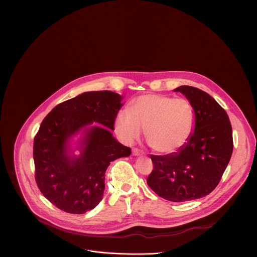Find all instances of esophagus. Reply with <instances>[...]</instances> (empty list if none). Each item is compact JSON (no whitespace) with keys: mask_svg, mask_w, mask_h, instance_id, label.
<instances>
[{"mask_svg":"<svg viewBox=\"0 0 257 257\" xmlns=\"http://www.w3.org/2000/svg\"><path fill=\"white\" fill-rule=\"evenodd\" d=\"M132 155H133L134 157H139V156L143 155V153L140 152V151L137 150V149H133V150H132Z\"/></svg>","mask_w":257,"mask_h":257,"instance_id":"esophagus-1","label":"esophagus"}]
</instances>
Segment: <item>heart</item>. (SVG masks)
Masks as SVG:
<instances>
[{"label": "heart", "instance_id": "b5f03b06", "mask_svg": "<svg viewBox=\"0 0 257 257\" xmlns=\"http://www.w3.org/2000/svg\"><path fill=\"white\" fill-rule=\"evenodd\" d=\"M195 126V112L186 98L164 94H144L135 98L129 112L121 111L115 128L121 139L132 144L145 131L146 141L160 154L180 151L189 141Z\"/></svg>", "mask_w": 257, "mask_h": 257}]
</instances>
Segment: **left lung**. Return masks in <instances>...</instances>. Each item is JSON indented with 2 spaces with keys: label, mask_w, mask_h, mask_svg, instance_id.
Returning <instances> with one entry per match:
<instances>
[{
  "label": "left lung",
  "mask_w": 257,
  "mask_h": 257,
  "mask_svg": "<svg viewBox=\"0 0 257 257\" xmlns=\"http://www.w3.org/2000/svg\"><path fill=\"white\" fill-rule=\"evenodd\" d=\"M174 91L191 102L194 130L180 151L151 156L154 170L146 182L164 199L183 202L204 197L217 186L232 157L233 133L226 111L208 93L188 85Z\"/></svg>",
  "instance_id": "8db88e82"
}]
</instances>
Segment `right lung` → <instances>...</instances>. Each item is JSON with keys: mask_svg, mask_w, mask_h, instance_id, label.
<instances>
[{"mask_svg": "<svg viewBox=\"0 0 257 257\" xmlns=\"http://www.w3.org/2000/svg\"><path fill=\"white\" fill-rule=\"evenodd\" d=\"M122 100L108 90L83 92L55 106L42 122L33 142L35 180L58 208L76 214L93 209L102 199L108 165L131 155L112 134Z\"/></svg>", "mask_w": 257, "mask_h": 257, "instance_id": "add662e5", "label": "right lung"}]
</instances>
